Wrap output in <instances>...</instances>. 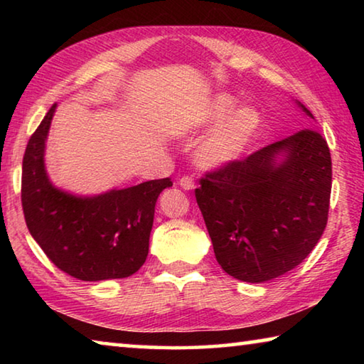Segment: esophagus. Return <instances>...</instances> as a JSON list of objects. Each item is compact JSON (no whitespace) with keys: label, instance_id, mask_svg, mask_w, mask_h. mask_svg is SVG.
<instances>
[{"label":"esophagus","instance_id":"34e87169","mask_svg":"<svg viewBox=\"0 0 364 364\" xmlns=\"http://www.w3.org/2000/svg\"><path fill=\"white\" fill-rule=\"evenodd\" d=\"M178 184H180V186L184 191H191V189H194V178L193 176H183V178H180Z\"/></svg>","mask_w":364,"mask_h":364}]
</instances>
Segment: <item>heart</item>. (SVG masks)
<instances>
[{
  "label": "heart",
  "mask_w": 364,
  "mask_h": 364,
  "mask_svg": "<svg viewBox=\"0 0 364 364\" xmlns=\"http://www.w3.org/2000/svg\"><path fill=\"white\" fill-rule=\"evenodd\" d=\"M236 106V97L220 93L202 109L191 127L184 128L191 130L217 123L196 151V160L202 168L215 170L236 162L255 139L262 127L260 112L250 106L234 111Z\"/></svg>",
  "instance_id": "b5f03b06"
}]
</instances>
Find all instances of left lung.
I'll return each mask as SVG.
<instances>
[{
	"instance_id": "left-lung-1",
	"label": "left lung",
	"mask_w": 364,
	"mask_h": 364,
	"mask_svg": "<svg viewBox=\"0 0 364 364\" xmlns=\"http://www.w3.org/2000/svg\"><path fill=\"white\" fill-rule=\"evenodd\" d=\"M199 183L196 200L215 257L239 281L286 274L315 249L328 225L331 152L313 128L208 171Z\"/></svg>"
}]
</instances>
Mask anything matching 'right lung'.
<instances>
[{"instance_id": "right-lung-1", "label": "right lung", "mask_w": 364, "mask_h": 364, "mask_svg": "<svg viewBox=\"0 0 364 364\" xmlns=\"http://www.w3.org/2000/svg\"><path fill=\"white\" fill-rule=\"evenodd\" d=\"M56 104L28 139L22 162V208L46 257L80 281L128 278L149 252L157 197L170 178L97 196H73L49 181L45 143Z\"/></svg>"}]
</instances>
